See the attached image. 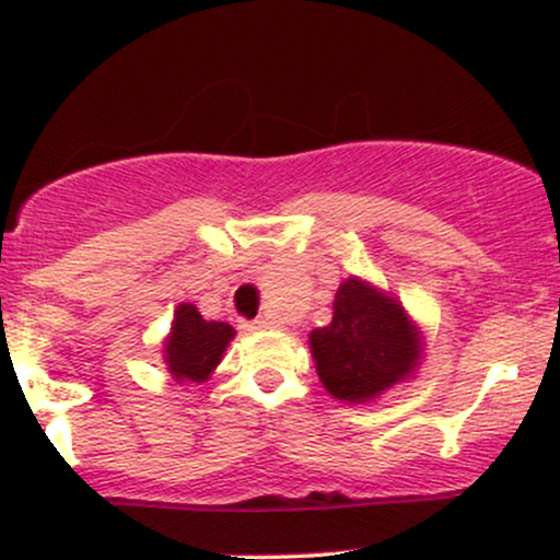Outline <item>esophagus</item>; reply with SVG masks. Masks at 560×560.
Wrapping results in <instances>:
<instances>
[{
	"label": "esophagus",
	"mask_w": 560,
	"mask_h": 560,
	"mask_svg": "<svg viewBox=\"0 0 560 560\" xmlns=\"http://www.w3.org/2000/svg\"><path fill=\"white\" fill-rule=\"evenodd\" d=\"M273 320L271 318H255V320H244V329L247 331H260V329H268V326H271Z\"/></svg>",
	"instance_id": "34e87169"
}]
</instances>
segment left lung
<instances>
[{"mask_svg":"<svg viewBox=\"0 0 560 560\" xmlns=\"http://www.w3.org/2000/svg\"><path fill=\"white\" fill-rule=\"evenodd\" d=\"M311 350L324 387L347 402L376 397L421 355L402 307L358 279L339 284L331 324L311 334Z\"/></svg>","mask_w":560,"mask_h":560,"instance_id":"left-lung-1","label":"left lung"}]
</instances>
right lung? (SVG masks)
<instances>
[{
  "mask_svg": "<svg viewBox=\"0 0 560 560\" xmlns=\"http://www.w3.org/2000/svg\"><path fill=\"white\" fill-rule=\"evenodd\" d=\"M231 337L234 329L229 324L205 320L189 302L178 305L171 337L165 342V363L171 365V374L178 382H205L221 363Z\"/></svg>",
  "mask_w": 560,
  "mask_h": 560,
  "instance_id": "1",
  "label": "right lung"
}]
</instances>
